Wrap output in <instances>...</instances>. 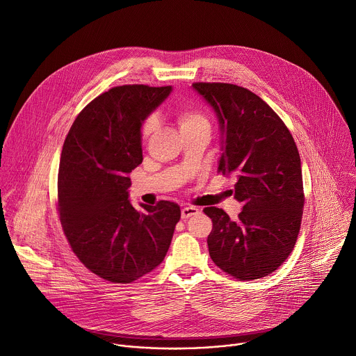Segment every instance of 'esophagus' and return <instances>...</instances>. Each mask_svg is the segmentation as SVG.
<instances>
[{"label": "esophagus", "mask_w": 356, "mask_h": 356, "mask_svg": "<svg viewBox=\"0 0 356 356\" xmlns=\"http://www.w3.org/2000/svg\"><path fill=\"white\" fill-rule=\"evenodd\" d=\"M198 213H200V210H198L197 207L188 206V207H184V209L181 210V218L187 220V218H190V217H193V216H197Z\"/></svg>", "instance_id": "34e87169"}]
</instances>
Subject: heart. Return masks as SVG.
<instances>
[{
	"mask_svg": "<svg viewBox=\"0 0 356 356\" xmlns=\"http://www.w3.org/2000/svg\"><path fill=\"white\" fill-rule=\"evenodd\" d=\"M177 121L180 125V129H188V128H194V127H210L209 120L202 115L201 113L193 111V110H183L177 114ZM158 128V118L156 117H149L145 120V122L142 124V129H140V135L142 139L146 140L152 134H154Z\"/></svg>",
	"mask_w": 356,
	"mask_h": 356,
	"instance_id": "heart-1",
	"label": "heart"
}]
</instances>
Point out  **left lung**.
<instances>
[{
	"mask_svg": "<svg viewBox=\"0 0 356 356\" xmlns=\"http://www.w3.org/2000/svg\"><path fill=\"white\" fill-rule=\"evenodd\" d=\"M213 108L221 134L218 172L235 176L236 221L217 207L207 238L214 264L239 280L273 273L291 253L300 231L304 193L296 142L279 115L252 91L227 83H194Z\"/></svg>",
	"mask_w": 356,
	"mask_h": 356,
	"instance_id": "8db88e82",
	"label": "left lung"
}]
</instances>
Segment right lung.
<instances>
[{
  "instance_id": "1",
  "label": "right lung",
  "mask_w": 356,
  "mask_h": 356,
  "mask_svg": "<svg viewBox=\"0 0 356 356\" xmlns=\"http://www.w3.org/2000/svg\"><path fill=\"white\" fill-rule=\"evenodd\" d=\"M172 86L114 87L77 115L59 165L58 206L65 235L80 262L113 283H132L162 264L180 220L176 202L128 200V175L142 163V124Z\"/></svg>"
}]
</instances>
